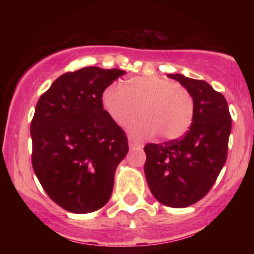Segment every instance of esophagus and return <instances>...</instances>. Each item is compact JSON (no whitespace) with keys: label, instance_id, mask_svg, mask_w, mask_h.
I'll return each instance as SVG.
<instances>
[{"label":"esophagus","instance_id":"34e87169","mask_svg":"<svg viewBox=\"0 0 254 254\" xmlns=\"http://www.w3.org/2000/svg\"><path fill=\"white\" fill-rule=\"evenodd\" d=\"M129 145L130 148H142V143L137 139L132 138V137H129Z\"/></svg>","mask_w":254,"mask_h":254}]
</instances>
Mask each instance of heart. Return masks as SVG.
<instances>
[{
  "label": "heart",
  "mask_w": 254,
  "mask_h": 254,
  "mask_svg": "<svg viewBox=\"0 0 254 254\" xmlns=\"http://www.w3.org/2000/svg\"><path fill=\"white\" fill-rule=\"evenodd\" d=\"M105 110L118 125L132 123L131 131L139 136H160L176 139L185 135L193 121L194 103L182 84L166 77L148 75L131 77L124 83L107 87L103 93Z\"/></svg>",
  "instance_id": "1"
}]
</instances>
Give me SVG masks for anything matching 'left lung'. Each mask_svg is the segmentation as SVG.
<instances>
[{
    "label": "left lung",
    "mask_w": 254,
    "mask_h": 254,
    "mask_svg": "<svg viewBox=\"0 0 254 254\" xmlns=\"http://www.w3.org/2000/svg\"><path fill=\"white\" fill-rule=\"evenodd\" d=\"M191 93L193 121L183 137L148 143L144 174L153 196L164 205L186 208L210 191L226 164L232 117L228 104L203 80L170 74Z\"/></svg>",
    "instance_id": "left-lung-1"
}]
</instances>
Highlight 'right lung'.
I'll list each match as a JSON object with an SVG mask.
<instances>
[{
  "instance_id": "obj_1",
  "label": "right lung",
  "mask_w": 254,
  "mask_h": 254,
  "mask_svg": "<svg viewBox=\"0 0 254 254\" xmlns=\"http://www.w3.org/2000/svg\"><path fill=\"white\" fill-rule=\"evenodd\" d=\"M124 74L99 66L65 72L38 100L31 122L32 166L48 196L66 211L87 214L109 202L129 144L101 98Z\"/></svg>"
}]
</instances>
